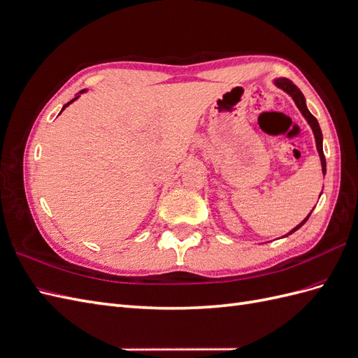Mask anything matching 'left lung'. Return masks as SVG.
Masks as SVG:
<instances>
[{"label": "left lung", "instance_id": "1", "mask_svg": "<svg viewBox=\"0 0 358 358\" xmlns=\"http://www.w3.org/2000/svg\"><path fill=\"white\" fill-rule=\"evenodd\" d=\"M276 85L279 86L280 90H284L287 94H289L291 96H292V100H294V103H296V106L299 107V110L301 112V115L306 117V121L309 122V125L312 127V131H313V134H315V140H317V148H318V154H320V158H321V166H322V173L324 175H326V157H324V152H322V133H321V128H320V125H318V121H317V117L313 116L309 110H308V107H306V103H305V96H303V94H301V91L297 88V86L292 83L289 79H278L276 80ZM312 213V212H310ZM310 213L306 216V220L303 221V222H300L294 230H291L288 234H292L294 233L296 230H299L300 227L305 224L306 221H308V218L310 216Z\"/></svg>", "mask_w": 358, "mask_h": 358}]
</instances>
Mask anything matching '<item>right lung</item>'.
I'll list each match as a JSON object with an SVG mask.
<instances>
[{"label":"right lung","instance_id":"add662e5","mask_svg":"<svg viewBox=\"0 0 358 358\" xmlns=\"http://www.w3.org/2000/svg\"><path fill=\"white\" fill-rule=\"evenodd\" d=\"M76 99H78V96H76ZM76 99H73V100H71V101H70V103H73V101H74V100H76ZM70 103H67V104H66V106H64V107H62V110H64V109H66V107H67V106H69V104H70Z\"/></svg>","mask_w":358,"mask_h":358}]
</instances>
